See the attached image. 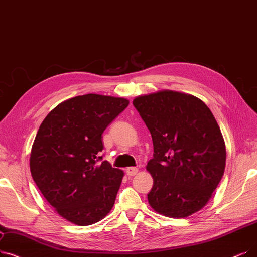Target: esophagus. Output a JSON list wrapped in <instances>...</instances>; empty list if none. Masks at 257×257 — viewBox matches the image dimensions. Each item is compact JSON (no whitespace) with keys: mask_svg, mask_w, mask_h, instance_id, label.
<instances>
[{"mask_svg":"<svg viewBox=\"0 0 257 257\" xmlns=\"http://www.w3.org/2000/svg\"><path fill=\"white\" fill-rule=\"evenodd\" d=\"M139 172V169L136 168V167H129V168L126 169V173L128 176H135Z\"/></svg>","mask_w":257,"mask_h":257,"instance_id":"esophagus-1","label":"esophagus"}]
</instances>
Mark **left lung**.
<instances>
[{"label": "left lung", "mask_w": 257, "mask_h": 257, "mask_svg": "<svg viewBox=\"0 0 257 257\" xmlns=\"http://www.w3.org/2000/svg\"><path fill=\"white\" fill-rule=\"evenodd\" d=\"M133 106L153 142L149 205L173 218L202 210L226 167L225 141L211 110L198 97L172 90L137 96Z\"/></svg>", "instance_id": "8db88e82"}]
</instances>
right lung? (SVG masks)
I'll return each mask as SVG.
<instances>
[{"label":"right lung","mask_w":257,"mask_h":257,"mask_svg":"<svg viewBox=\"0 0 257 257\" xmlns=\"http://www.w3.org/2000/svg\"><path fill=\"white\" fill-rule=\"evenodd\" d=\"M129 105L124 97L89 93L59 104L41 124L30 172L43 196L77 226L102 220L112 209L124 172L102 161V135Z\"/></svg>","instance_id":"1"}]
</instances>
